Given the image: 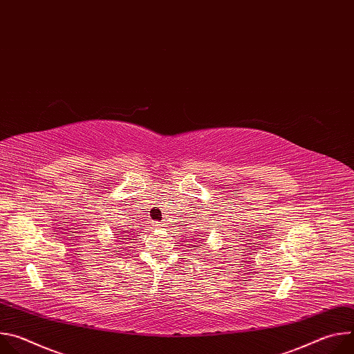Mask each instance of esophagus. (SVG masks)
<instances>
[{"mask_svg":"<svg viewBox=\"0 0 354 354\" xmlns=\"http://www.w3.org/2000/svg\"><path fill=\"white\" fill-rule=\"evenodd\" d=\"M154 227H156V228H162L164 224H162V223H154Z\"/></svg>","mask_w":354,"mask_h":354,"instance_id":"esophagus-1","label":"esophagus"}]
</instances>
